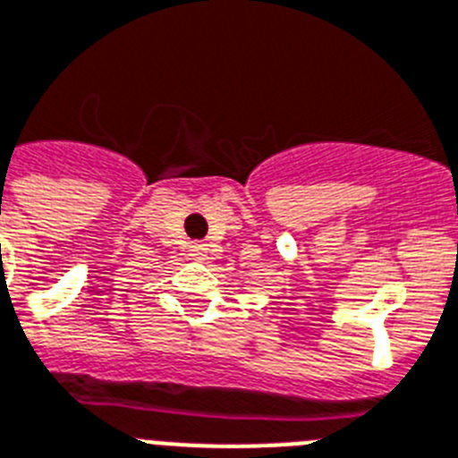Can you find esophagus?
<instances>
[{"mask_svg":"<svg viewBox=\"0 0 458 458\" xmlns=\"http://www.w3.org/2000/svg\"><path fill=\"white\" fill-rule=\"evenodd\" d=\"M206 252H208V248H206V245H203V243H194V245H191L190 255L194 257V259H203V257H206Z\"/></svg>","mask_w":458,"mask_h":458,"instance_id":"1","label":"esophagus"}]
</instances>
